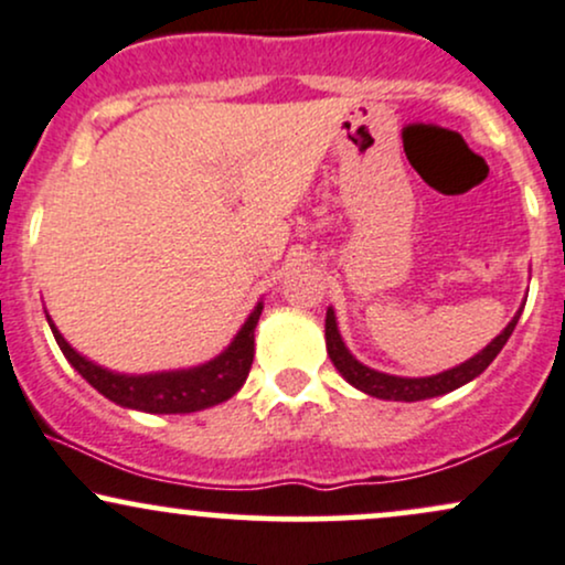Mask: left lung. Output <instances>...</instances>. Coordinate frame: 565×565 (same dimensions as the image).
Segmentation results:
<instances>
[{
  "label": "left lung",
  "instance_id": "obj_1",
  "mask_svg": "<svg viewBox=\"0 0 565 565\" xmlns=\"http://www.w3.org/2000/svg\"><path fill=\"white\" fill-rule=\"evenodd\" d=\"M521 313L523 310H518V313L512 316V321L504 327V332L494 337L481 353L472 355V359L465 361V364L449 369V372L433 374V377H393V374L374 372V369H369L361 364V361H355L353 353L345 348V342H342L332 308L327 310V353L329 359H332V364L337 366V372H340L350 385L359 387V391H364L369 395H374V398H385V401L436 398V395L457 391V387H462L465 382L476 380L478 374H483L491 361L499 355V350L504 348V342L510 340L512 329H515Z\"/></svg>",
  "mask_w": 565,
  "mask_h": 565
}]
</instances>
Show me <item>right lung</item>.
<instances>
[{"label":"right lung","mask_w":565,"mask_h":565,"mask_svg":"<svg viewBox=\"0 0 565 565\" xmlns=\"http://www.w3.org/2000/svg\"><path fill=\"white\" fill-rule=\"evenodd\" d=\"M263 302L252 310L249 319L233 337V342L217 359L206 361V364L193 369H180V372H157V374H119L108 372V369L93 364L84 355L76 353L74 348L63 340L57 332L55 323H47L53 329L57 348L68 359V364L82 374L97 393L106 395L114 404L138 408V412L148 414H188L201 412L215 404L228 401L233 393L246 382V374L252 369V359H255V327L260 321Z\"/></svg>","instance_id":"obj_1"}]
</instances>
